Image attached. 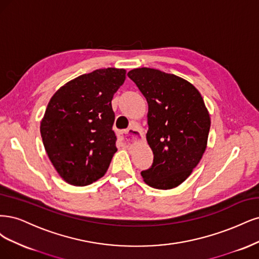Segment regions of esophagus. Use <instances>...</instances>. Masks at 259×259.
<instances>
[{
  "label": "esophagus",
  "instance_id": "obj_1",
  "mask_svg": "<svg viewBox=\"0 0 259 259\" xmlns=\"http://www.w3.org/2000/svg\"><path fill=\"white\" fill-rule=\"evenodd\" d=\"M119 137L124 145H131L143 138V133L138 128H129L122 131Z\"/></svg>",
  "mask_w": 259,
  "mask_h": 259
}]
</instances>
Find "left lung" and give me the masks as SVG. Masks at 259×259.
<instances>
[{
  "label": "left lung",
  "mask_w": 259,
  "mask_h": 259,
  "mask_svg": "<svg viewBox=\"0 0 259 259\" xmlns=\"http://www.w3.org/2000/svg\"><path fill=\"white\" fill-rule=\"evenodd\" d=\"M148 104L146 140L154 154L141 175L147 185L171 189L182 184L206 148L211 120L197 88L184 78L156 69L128 72Z\"/></svg>",
  "instance_id": "1"
}]
</instances>
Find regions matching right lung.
I'll return each instance as SVG.
<instances>
[{
    "mask_svg": "<svg viewBox=\"0 0 259 259\" xmlns=\"http://www.w3.org/2000/svg\"><path fill=\"white\" fill-rule=\"evenodd\" d=\"M123 69H99L66 82L52 97L40 121L46 153L60 177L86 186L101 179L116 148L113 96Z\"/></svg>",
    "mask_w": 259,
    "mask_h": 259,
    "instance_id": "1",
    "label": "right lung"
}]
</instances>
